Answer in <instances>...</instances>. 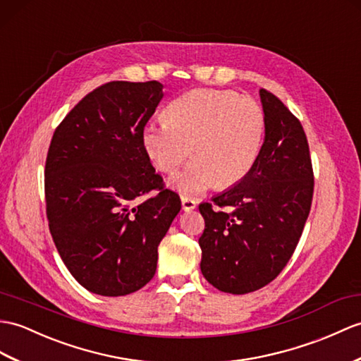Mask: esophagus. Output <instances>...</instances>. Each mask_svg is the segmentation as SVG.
<instances>
[{
  "instance_id": "esophagus-1",
  "label": "esophagus",
  "mask_w": 361,
  "mask_h": 361,
  "mask_svg": "<svg viewBox=\"0 0 361 361\" xmlns=\"http://www.w3.org/2000/svg\"><path fill=\"white\" fill-rule=\"evenodd\" d=\"M181 206H183V209L186 212H190V211H194V209L197 207V201L194 200V198H190V197H181Z\"/></svg>"
}]
</instances>
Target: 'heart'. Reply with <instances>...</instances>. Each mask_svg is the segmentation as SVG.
Wrapping results in <instances>:
<instances>
[{
  "mask_svg": "<svg viewBox=\"0 0 361 361\" xmlns=\"http://www.w3.org/2000/svg\"><path fill=\"white\" fill-rule=\"evenodd\" d=\"M264 111L255 99L232 90L195 89L169 104L166 120L147 123L142 146L181 194L197 195L216 183L231 188L252 169L264 137Z\"/></svg>",
  "mask_w": 361,
  "mask_h": 361,
  "instance_id": "obj_1",
  "label": "heart"
}]
</instances>
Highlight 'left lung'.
Wrapping results in <instances>:
<instances>
[{
  "instance_id": "left-lung-1",
  "label": "left lung",
  "mask_w": 361,
  "mask_h": 361,
  "mask_svg": "<svg viewBox=\"0 0 361 361\" xmlns=\"http://www.w3.org/2000/svg\"><path fill=\"white\" fill-rule=\"evenodd\" d=\"M264 141L235 186L200 204L204 219L201 274L221 292L247 294L276 279L303 232L314 172L303 126L279 98L259 89Z\"/></svg>"
}]
</instances>
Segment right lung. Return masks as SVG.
<instances>
[{
	"label": "right lung",
	"instance_id": "1",
	"mask_svg": "<svg viewBox=\"0 0 361 361\" xmlns=\"http://www.w3.org/2000/svg\"><path fill=\"white\" fill-rule=\"evenodd\" d=\"M161 98L158 81L106 82L66 115L50 141L49 229L73 279L94 294L128 295L152 280L158 245L181 209L142 146ZM150 190L159 194L140 202Z\"/></svg>",
	"mask_w": 361,
	"mask_h": 361
}]
</instances>
